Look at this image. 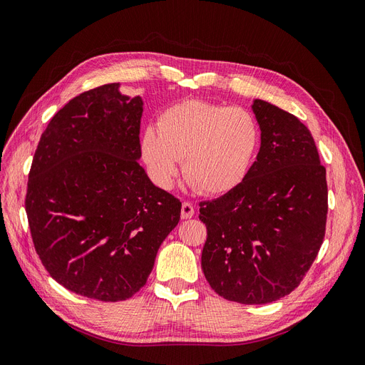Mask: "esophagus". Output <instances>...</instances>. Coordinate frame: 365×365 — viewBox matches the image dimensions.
<instances>
[{
    "label": "esophagus",
    "mask_w": 365,
    "mask_h": 365,
    "mask_svg": "<svg viewBox=\"0 0 365 365\" xmlns=\"http://www.w3.org/2000/svg\"><path fill=\"white\" fill-rule=\"evenodd\" d=\"M194 215H195V209H194L192 202L183 201V204H182V212H180L182 219H191Z\"/></svg>",
    "instance_id": "1"
}]
</instances>
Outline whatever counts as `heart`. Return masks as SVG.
Masks as SVG:
<instances>
[{"mask_svg": "<svg viewBox=\"0 0 365 365\" xmlns=\"http://www.w3.org/2000/svg\"><path fill=\"white\" fill-rule=\"evenodd\" d=\"M261 146L259 123L239 107L185 101L168 107L141 137L153 179L168 186L183 158V176L201 194L217 195L239 186Z\"/></svg>", "mask_w": 365, "mask_h": 365, "instance_id": "1", "label": "heart"}]
</instances>
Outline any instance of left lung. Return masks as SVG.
<instances>
[{
  "label": "left lung",
  "instance_id": "8db88e82",
  "mask_svg": "<svg viewBox=\"0 0 365 365\" xmlns=\"http://www.w3.org/2000/svg\"><path fill=\"white\" fill-rule=\"evenodd\" d=\"M252 110L261 128L257 161L232 191L200 202L201 267L217 295L267 304L291 294L318 255L328 187L307 126L262 100Z\"/></svg>",
  "mask_w": 365,
  "mask_h": 365
}]
</instances>
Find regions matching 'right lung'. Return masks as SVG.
Returning a JSON list of instances; mask_svg holds the SVG:
<instances>
[{"label":"right lung","instance_id":"add662e5","mask_svg":"<svg viewBox=\"0 0 365 365\" xmlns=\"http://www.w3.org/2000/svg\"><path fill=\"white\" fill-rule=\"evenodd\" d=\"M143 100L108 83L51 119L29 170L25 210L49 274L71 292L122 301L146 284L182 202L155 186L141 156Z\"/></svg>","mask_w":365,"mask_h":365}]
</instances>
